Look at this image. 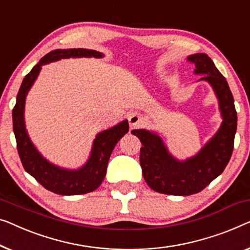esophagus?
<instances>
[{
	"instance_id": "esophagus-1",
	"label": "esophagus",
	"mask_w": 250,
	"mask_h": 250,
	"mask_svg": "<svg viewBox=\"0 0 250 250\" xmlns=\"http://www.w3.org/2000/svg\"><path fill=\"white\" fill-rule=\"evenodd\" d=\"M128 122L132 128L139 127V126L143 123V117L141 116L140 114L134 113V114H131V116L128 117Z\"/></svg>"
}]
</instances>
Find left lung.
I'll return each instance as SVG.
<instances>
[{
    "label": "left lung",
    "mask_w": 250,
    "mask_h": 250,
    "mask_svg": "<svg viewBox=\"0 0 250 250\" xmlns=\"http://www.w3.org/2000/svg\"><path fill=\"white\" fill-rule=\"evenodd\" d=\"M187 61L195 65V73L204 75L202 80L211 83L218 96L223 122L215 136L196 157L179 162L168 153L157 134L144 129L132 131L143 146L140 152V164L149 187L161 194L182 196L203 190L221 175L232 154L237 131V111L226 78L206 54H195Z\"/></svg>",
    "instance_id": "left-lung-1"
}]
</instances>
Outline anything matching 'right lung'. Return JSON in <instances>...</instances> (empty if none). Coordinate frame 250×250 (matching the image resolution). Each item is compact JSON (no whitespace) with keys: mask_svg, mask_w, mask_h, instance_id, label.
Instances as JSON below:
<instances>
[{"mask_svg":"<svg viewBox=\"0 0 250 250\" xmlns=\"http://www.w3.org/2000/svg\"><path fill=\"white\" fill-rule=\"evenodd\" d=\"M101 57L103 54L92 49L73 48L55 49L42 57L36 66L24 77L17 96L16 106L12 110L13 132L16 135L17 149L24 170L34 177L42 187L59 195H81L93 191L100 186L106 176L107 165L110 154L117 142L128 132V122L124 121L113 128L97 135L91 152V157L81 169L70 171L55 167L46 161L35 149L29 140L24 127V100L36 80L42 66L46 63L68 57Z\"/></svg>","mask_w":250,"mask_h":250,"instance_id":"1","label":"right lung"}]
</instances>
